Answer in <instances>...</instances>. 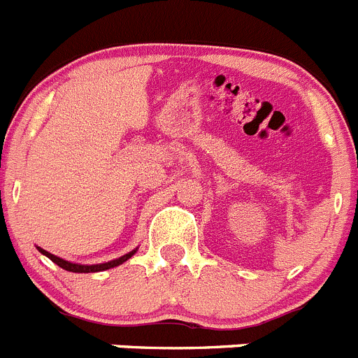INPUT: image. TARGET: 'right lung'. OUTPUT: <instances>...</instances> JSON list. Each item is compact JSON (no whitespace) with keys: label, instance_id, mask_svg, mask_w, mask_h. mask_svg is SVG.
<instances>
[{"label":"right lung","instance_id":"1","mask_svg":"<svg viewBox=\"0 0 358 358\" xmlns=\"http://www.w3.org/2000/svg\"><path fill=\"white\" fill-rule=\"evenodd\" d=\"M37 248H38V252H41V254H44L45 257L51 259V261L55 262V264H58V266L64 268V270L72 271V273H96V271L110 270V268L119 266V264H122V262H126L127 259L133 257L134 252H136V250H133V252H129V254L122 255V257L113 259V261H108V262H101V264H76V262H69V261H65V259L57 257V255L49 254V252H45L44 248H41V247H37Z\"/></svg>","mask_w":358,"mask_h":358}]
</instances>
